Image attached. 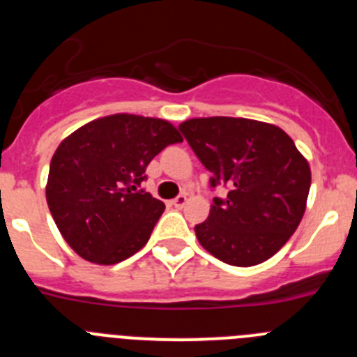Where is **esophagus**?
<instances>
[{
	"instance_id": "obj_1",
	"label": "esophagus",
	"mask_w": 357,
	"mask_h": 357,
	"mask_svg": "<svg viewBox=\"0 0 357 357\" xmlns=\"http://www.w3.org/2000/svg\"><path fill=\"white\" fill-rule=\"evenodd\" d=\"M185 202H188V197H185V195H178V197L173 198L169 204H172L173 207H178V209H181V207L185 206Z\"/></svg>"
}]
</instances>
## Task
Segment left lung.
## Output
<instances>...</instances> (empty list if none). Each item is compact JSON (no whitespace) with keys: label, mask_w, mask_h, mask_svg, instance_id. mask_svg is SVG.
Masks as SVG:
<instances>
[{"label":"left lung","mask_w":357,"mask_h":357,"mask_svg":"<svg viewBox=\"0 0 357 357\" xmlns=\"http://www.w3.org/2000/svg\"><path fill=\"white\" fill-rule=\"evenodd\" d=\"M178 130L211 172V189H227L195 225L202 247L232 266L270 259L301 223L311 185L291 137L275 125L225 116L188 119Z\"/></svg>","instance_id":"1"}]
</instances>
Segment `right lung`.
Returning a JSON list of instances; mask_svg holds the SVG:
<instances>
[{"mask_svg": "<svg viewBox=\"0 0 357 357\" xmlns=\"http://www.w3.org/2000/svg\"><path fill=\"white\" fill-rule=\"evenodd\" d=\"M182 137L172 123L134 114L94 119L73 132L50 162L46 200L69 247L116 264L148 243L164 204L141 188L146 166Z\"/></svg>", "mask_w": 357, "mask_h": 357, "instance_id": "right-lung-1", "label": "right lung"}]
</instances>
